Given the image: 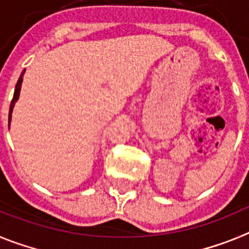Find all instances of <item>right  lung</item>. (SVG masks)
<instances>
[{"label":"right lung","instance_id":"add662e5","mask_svg":"<svg viewBox=\"0 0 249 249\" xmlns=\"http://www.w3.org/2000/svg\"><path fill=\"white\" fill-rule=\"evenodd\" d=\"M23 74H25V71L22 72L21 76H19L18 81H17V85H16V89H15V94H13V98L11 101V105H10V114H8V122L11 121V114H12V109H13V106H15V102L18 100V96H19V91H21V85H22V80H23Z\"/></svg>","mask_w":249,"mask_h":249}]
</instances>
